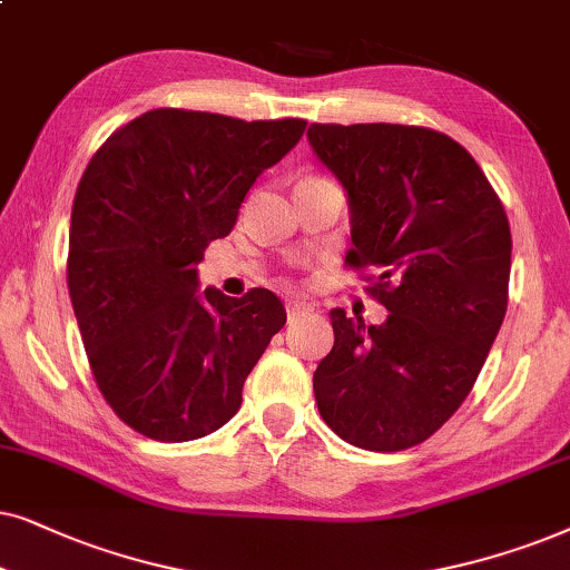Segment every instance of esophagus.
<instances>
[{"label": "esophagus", "instance_id": "34e87169", "mask_svg": "<svg viewBox=\"0 0 570 570\" xmlns=\"http://www.w3.org/2000/svg\"><path fill=\"white\" fill-rule=\"evenodd\" d=\"M309 309H313V307H309L307 302H302V299H289V302H286V315H289V321L309 313Z\"/></svg>", "mask_w": 570, "mask_h": 570}]
</instances>
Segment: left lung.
Returning <instances> with one entry per match:
<instances>
[{
    "mask_svg": "<svg viewBox=\"0 0 570 570\" xmlns=\"http://www.w3.org/2000/svg\"><path fill=\"white\" fill-rule=\"evenodd\" d=\"M352 210L348 268L389 309L383 325L333 309L313 375L325 424L364 451L428 440L474 389L508 307L511 226L480 164L414 125H309Z\"/></svg>",
    "mask_w": 570,
    "mask_h": 570,
    "instance_id": "obj_1",
    "label": "left lung"
}]
</instances>
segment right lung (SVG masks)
Masks as SVG:
<instances>
[{"instance_id":"1","label":"right lung","mask_w":570,"mask_h":570,"mask_svg":"<svg viewBox=\"0 0 570 570\" xmlns=\"http://www.w3.org/2000/svg\"><path fill=\"white\" fill-rule=\"evenodd\" d=\"M305 119L154 109L96 150L75 193L67 286L106 404L161 443L232 420L286 309L268 289L197 294V263Z\"/></svg>"}]
</instances>
